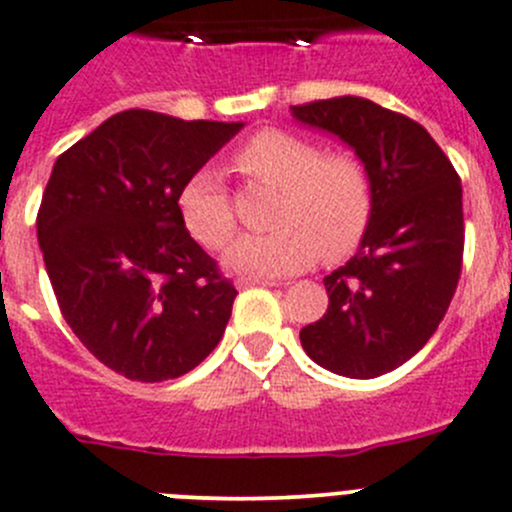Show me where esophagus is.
Returning <instances> with one entry per match:
<instances>
[{"label": "esophagus", "instance_id": "1", "mask_svg": "<svg viewBox=\"0 0 512 512\" xmlns=\"http://www.w3.org/2000/svg\"><path fill=\"white\" fill-rule=\"evenodd\" d=\"M235 285L240 287V290H245V287H252V285H275L272 280H260V277H237Z\"/></svg>", "mask_w": 512, "mask_h": 512}]
</instances>
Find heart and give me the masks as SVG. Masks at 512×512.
<instances>
[{
    "label": "heart",
    "instance_id": "heart-1",
    "mask_svg": "<svg viewBox=\"0 0 512 512\" xmlns=\"http://www.w3.org/2000/svg\"><path fill=\"white\" fill-rule=\"evenodd\" d=\"M235 165L255 182L280 190L270 207V232L242 235L225 265L250 275H290L312 262L342 260L362 240L372 212L370 177L350 152H325L285 130H260L235 150ZM180 217L207 250L235 235L232 197L217 172L200 170L182 185Z\"/></svg>",
    "mask_w": 512,
    "mask_h": 512
}]
</instances>
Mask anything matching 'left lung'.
<instances>
[{"label":"left lung","instance_id":"obj_1","mask_svg":"<svg viewBox=\"0 0 512 512\" xmlns=\"http://www.w3.org/2000/svg\"><path fill=\"white\" fill-rule=\"evenodd\" d=\"M365 165L372 212L360 250L325 277L327 312L300 330L307 355L357 380L408 362L438 330L463 267V187L423 124L362 97L297 104Z\"/></svg>","mask_w":512,"mask_h":512}]
</instances>
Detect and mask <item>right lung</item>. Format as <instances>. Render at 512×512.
Returning a JSON list of instances; mask_svg holds the SVG:
<instances>
[{
    "mask_svg": "<svg viewBox=\"0 0 512 512\" xmlns=\"http://www.w3.org/2000/svg\"><path fill=\"white\" fill-rule=\"evenodd\" d=\"M240 130L127 109L54 162L37 215L49 282L79 342L127 380L185 375L222 340L237 290L177 197Z\"/></svg>",
    "mask_w": 512,
    "mask_h": 512,
    "instance_id": "right-lung-1",
    "label": "right lung"
}]
</instances>
